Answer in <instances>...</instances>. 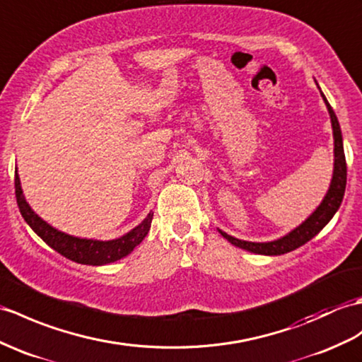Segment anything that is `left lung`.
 Masks as SVG:
<instances>
[{
	"mask_svg": "<svg viewBox=\"0 0 362 362\" xmlns=\"http://www.w3.org/2000/svg\"><path fill=\"white\" fill-rule=\"evenodd\" d=\"M317 85V83H316ZM319 88V85H317ZM321 97L327 106V111L330 115L332 122V129H333V154H334V162H333V174L330 180V187L327 189L324 199L321 204L316 206L315 211L310 214L307 219L299 223L296 228L288 231L285 236L274 239L270 242H250V240H242L234 236H230L228 233L217 228L222 236L233 243L234 247H239L250 253L256 255H264V256H281L285 253H290V251L299 248L304 245L310 239H313L316 234L321 231L324 226L332 221V217L338 211L341 206V202L344 199V192H346V183H347V165H346V156H344V143H342V132L341 126L338 122V117H336L334 111L332 109L330 103L327 102L325 95L322 94L321 88Z\"/></svg>",
	"mask_w": 362,
	"mask_h": 362,
	"instance_id": "obj_1",
	"label": "left lung"
}]
</instances>
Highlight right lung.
<instances>
[{
  "label": "right lung",
  "instance_id": "1",
  "mask_svg": "<svg viewBox=\"0 0 362 362\" xmlns=\"http://www.w3.org/2000/svg\"><path fill=\"white\" fill-rule=\"evenodd\" d=\"M15 194H16V204H18L20 213L23 219L30 228L35 231L37 236L43 239L50 248H54L57 253L62 256L74 260L77 264L83 265H106L120 260L124 256L132 253L139 243L145 239L151 228V222H153L154 213L149 211L148 216L143 219L137 226H134L131 231L120 238H115L111 240H98V239H88V238H77L72 234L63 233L60 230L54 228L52 225L33 211L30 205L28 204L26 197L23 194L21 182L18 170L15 168Z\"/></svg>",
  "mask_w": 362,
  "mask_h": 362
}]
</instances>
